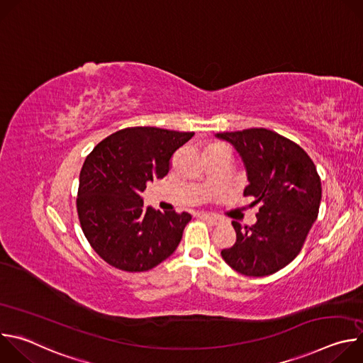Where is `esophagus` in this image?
I'll list each match as a JSON object with an SVG mask.
<instances>
[{"label":"esophagus","mask_w":363,"mask_h":363,"mask_svg":"<svg viewBox=\"0 0 363 363\" xmlns=\"http://www.w3.org/2000/svg\"><path fill=\"white\" fill-rule=\"evenodd\" d=\"M201 218H203V220H206V221H210V223L214 224V225L221 224V221H223L220 217H217V216H214V214H206V213H202V214H201Z\"/></svg>","instance_id":"34e87169"}]
</instances>
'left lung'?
<instances>
[{
	"mask_svg": "<svg viewBox=\"0 0 363 363\" xmlns=\"http://www.w3.org/2000/svg\"><path fill=\"white\" fill-rule=\"evenodd\" d=\"M217 138L240 153L250 182L244 195L260 203L254 225L233 221L237 241L221 255L240 274H273L294 260L318 218L320 177L304 149L273 130L251 128Z\"/></svg>",
	"mask_w": 363,
	"mask_h": 363,
	"instance_id": "8db88e82",
	"label": "left lung"
}]
</instances>
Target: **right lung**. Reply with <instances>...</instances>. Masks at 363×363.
<instances>
[{
    "instance_id": "obj_1",
    "label": "right lung",
    "mask_w": 363,
    "mask_h": 363,
    "mask_svg": "<svg viewBox=\"0 0 363 363\" xmlns=\"http://www.w3.org/2000/svg\"><path fill=\"white\" fill-rule=\"evenodd\" d=\"M194 132L126 128L87 155L79 178L77 214L91 248L123 272H146L177 250L188 213L145 206L146 185L169 172L171 158Z\"/></svg>"
}]
</instances>
